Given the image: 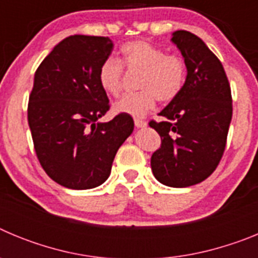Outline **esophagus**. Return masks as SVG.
Instances as JSON below:
<instances>
[{
  "label": "esophagus",
  "mask_w": 258,
  "mask_h": 258,
  "mask_svg": "<svg viewBox=\"0 0 258 258\" xmlns=\"http://www.w3.org/2000/svg\"><path fill=\"white\" fill-rule=\"evenodd\" d=\"M134 124H136L137 127H146V126H147V122L143 121V120H141V118H136V120H134Z\"/></svg>",
  "instance_id": "1"
}]
</instances>
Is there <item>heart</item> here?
Returning <instances> with one entry per match:
<instances>
[{
  "mask_svg": "<svg viewBox=\"0 0 258 258\" xmlns=\"http://www.w3.org/2000/svg\"><path fill=\"white\" fill-rule=\"evenodd\" d=\"M120 51L127 68L142 70L138 83L142 90L120 98L115 103L117 112L140 117L154 108L156 99L170 102L179 94L186 80V66L181 56L166 54L161 47L143 40L126 42ZM121 64L115 58L106 59L98 71L99 85L112 97L121 92Z\"/></svg>",
  "mask_w": 258,
  "mask_h": 258,
  "instance_id": "1",
  "label": "heart"
}]
</instances>
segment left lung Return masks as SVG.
<instances>
[{"instance_id":"left-lung-1","label":"left lung","mask_w":258,"mask_h":258,"mask_svg":"<svg viewBox=\"0 0 258 258\" xmlns=\"http://www.w3.org/2000/svg\"><path fill=\"white\" fill-rule=\"evenodd\" d=\"M187 70L179 94L150 121L161 137V147L151 156L155 178L169 187L200 183L214 172L226 146L232 116L231 90L220 59L204 41L187 31H175Z\"/></svg>"}]
</instances>
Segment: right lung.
I'll use <instances>...</instances> for the list:
<instances>
[{"instance_id":"1","label":"right lung","mask_w":258,"mask_h":258,"mask_svg":"<svg viewBox=\"0 0 258 258\" xmlns=\"http://www.w3.org/2000/svg\"><path fill=\"white\" fill-rule=\"evenodd\" d=\"M112 49L108 37L70 36L35 74L28 103L32 140L47 175L67 188L88 190L106 182L118 147L133 133L126 113L99 121L109 101L98 71Z\"/></svg>"}]
</instances>
